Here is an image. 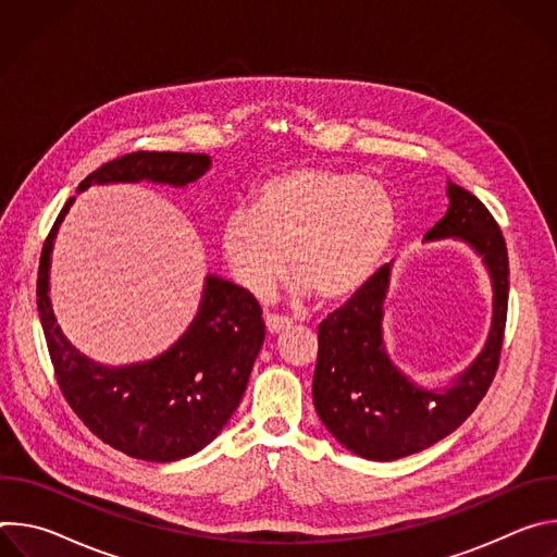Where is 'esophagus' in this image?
Returning a JSON list of instances; mask_svg holds the SVG:
<instances>
[{
  "instance_id": "esophagus-1",
  "label": "esophagus",
  "mask_w": 557,
  "mask_h": 557,
  "mask_svg": "<svg viewBox=\"0 0 557 557\" xmlns=\"http://www.w3.org/2000/svg\"><path fill=\"white\" fill-rule=\"evenodd\" d=\"M264 324H267L269 335H280L290 329V320H286V317H280V314H267Z\"/></svg>"
}]
</instances>
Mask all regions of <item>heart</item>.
<instances>
[{"label":"heart","mask_w":557,"mask_h":557,"mask_svg":"<svg viewBox=\"0 0 557 557\" xmlns=\"http://www.w3.org/2000/svg\"><path fill=\"white\" fill-rule=\"evenodd\" d=\"M394 233L396 207L381 181L295 168L260 183L249 213H228L218 245L235 284L258 299L273 295L290 264L299 295L339 301L370 280Z\"/></svg>","instance_id":"heart-1"}]
</instances>
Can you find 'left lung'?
<instances>
[{"mask_svg":"<svg viewBox=\"0 0 557 557\" xmlns=\"http://www.w3.org/2000/svg\"><path fill=\"white\" fill-rule=\"evenodd\" d=\"M449 207L425 243H465L492 282V326L483 350L438 387L421 385L392 361L383 337L392 262L381 267L339 310L320 324L312 404L326 430L352 454L396 460L451 434L490 389L503 348L509 260L505 237L485 205L447 181Z\"/></svg>","mask_w":557,"mask_h":557,"instance_id":"1","label":"left lung"}]
</instances>
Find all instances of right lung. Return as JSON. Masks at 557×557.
<instances>
[{
	"mask_svg": "<svg viewBox=\"0 0 557 557\" xmlns=\"http://www.w3.org/2000/svg\"><path fill=\"white\" fill-rule=\"evenodd\" d=\"M209 168L207 153L134 151L92 172L76 194L119 183L183 189ZM72 202H65L48 235L37 277V310L59 387L78 419L114 449L149 462L194 456L243 401L264 344L262 308L243 286L209 273L194 322L172 348L125 366L90 359L63 335L50 301L52 247Z\"/></svg>",
	"mask_w": 557,
	"mask_h": 557,
	"instance_id": "obj_1",
	"label": "right lung"
}]
</instances>
